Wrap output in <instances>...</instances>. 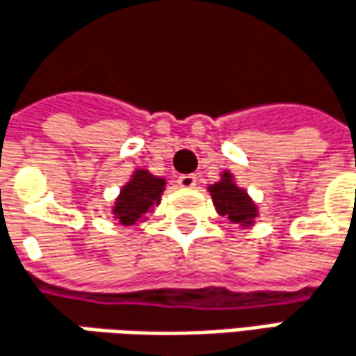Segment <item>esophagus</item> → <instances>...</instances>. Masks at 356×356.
<instances>
[{
  "mask_svg": "<svg viewBox=\"0 0 356 356\" xmlns=\"http://www.w3.org/2000/svg\"><path fill=\"white\" fill-rule=\"evenodd\" d=\"M179 187H183V189H193L195 185H197V177L195 175H181L177 179Z\"/></svg>",
  "mask_w": 356,
  "mask_h": 356,
  "instance_id": "1",
  "label": "esophagus"
}]
</instances>
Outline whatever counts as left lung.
I'll return each mask as SVG.
<instances>
[{"mask_svg":"<svg viewBox=\"0 0 356 356\" xmlns=\"http://www.w3.org/2000/svg\"><path fill=\"white\" fill-rule=\"evenodd\" d=\"M208 191L212 195L216 212L225 216L231 225H239V227L255 225L259 210L248 191L237 185L235 175L231 171H222L216 183L208 185Z\"/></svg>","mask_w":356,"mask_h":356,"instance_id":"1","label":"left lung"}]
</instances>
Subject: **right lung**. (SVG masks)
I'll list each match as a JSON object with an SVG mask.
<instances>
[{"label": "right lung", "mask_w": 356, "mask_h": 356, "mask_svg": "<svg viewBox=\"0 0 356 356\" xmlns=\"http://www.w3.org/2000/svg\"><path fill=\"white\" fill-rule=\"evenodd\" d=\"M167 179L156 177L146 169H136L129 181L119 189L111 206L113 218L123 227H134L146 220V214L161 204Z\"/></svg>", "instance_id": "1"}]
</instances>
